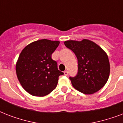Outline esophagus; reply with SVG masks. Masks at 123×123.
<instances>
[{
	"label": "esophagus",
	"mask_w": 123,
	"mask_h": 123,
	"mask_svg": "<svg viewBox=\"0 0 123 123\" xmlns=\"http://www.w3.org/2000/svg\"><path fill=\"white\" fill-rule=\"evenodd\" d=\"M64 75H65V76H68V72L67 71H64Z\"/></svg>",
	"instance_id": "1"
}]
</instances>
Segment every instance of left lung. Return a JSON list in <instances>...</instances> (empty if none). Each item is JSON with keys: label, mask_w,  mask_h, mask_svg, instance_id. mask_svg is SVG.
I'll return each mask as SVG.
<instances>
[{"label": "left lung", "mask_w": 123, "mask_h": 123, "mask_svg": "<svg viewBox=\"0 0 123 123\" xmlns=\"http://www.w3.org/2000/svg\"><path fill=\"white\" fill-rule=\"evenodd\" d=\"M64 44L76 55L78 73L69 79L75 89L86 94H91L105 86L110 75V62L107 53L93 41L68 40Z\"/></svg>", "instance_id": "left-lung-1"}]
</instances>
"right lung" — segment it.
I'll list each match as a JSON object with an SVG mask.
<instances>
[{
	"label": "right lung",
	"instance_id": "add662e5",
	"mask_svg": "<svg viewBox=\"0 0 123 123\" xmlns=\"http://www.w3.org/2000/svg\"><path fill=\"white\" fill-rule=\"evenodd\" d=\"M59 43L39 39L22 50L16 63V73L22 87L30 94L42 97L55 89L59 77L64 74L52 59Z\"/></svg>",
	"mask_w": 123,
	"mask_h": 123
}]
</instances>
